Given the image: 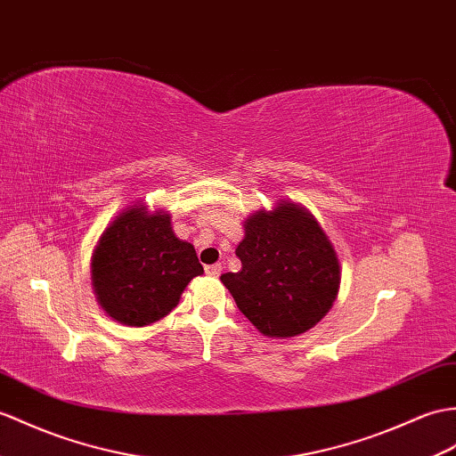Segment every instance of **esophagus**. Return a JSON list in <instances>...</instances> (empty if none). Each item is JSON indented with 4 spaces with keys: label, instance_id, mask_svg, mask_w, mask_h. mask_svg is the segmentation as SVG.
<instances>
[{
    "label": "esophagus",
    "instance_id": "1",
    "mask_svg": "<svg viewBox=\"0 0 456 456\" xmlns=\"http://www.w3.org/2000/svg\"><path fill=\"white\" fill-rule=\"evenodd\" d=\"M221 270H224V266H221V264H211V266H206V273H208V276H211V278H217L219 273H221Z\"/></svg>",
    "mask_w": 456,
    "mask_h": 456
}]
</instances>
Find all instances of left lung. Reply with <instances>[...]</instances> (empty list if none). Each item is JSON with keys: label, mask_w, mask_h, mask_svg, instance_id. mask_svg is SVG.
<instances>
[{"label": "left lung", "mask_w": 456, "mask_h": 456, "mask_svg": "<svg viewBox=\"0 0 456 456\" xmlns=\"http://www.w3.org/2000/svg\"><path fill=\"white\" fill-rule=\"evenodd\" d=\"M235 250L239 272L221 276L239 311L264 336H299L321 322L340 291L342 266L309 209L291 200L260 208Z\"/></svg>", "instance_id": "1"}]
</instances>
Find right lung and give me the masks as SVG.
Wrapping results in <instances>:
<instances>
[{
  "label": "right lung",
  "instance_id": "right-lung-1",
  "mask_svg": "<svg viewBox=\"0 0 456 456\" xmlns=\"http://www.w3.org/2000/svg\"><path fill=\"white\" fill-rule=\"evenodd\" d=\"M202 273L194 247L175 235L171 214L142 202L110 221L91 256L93 291L101 309L134 328L161 321Z\"/></svg>",
  "mask_w": 456,
  "mask_h": 456
}]
</instances>
